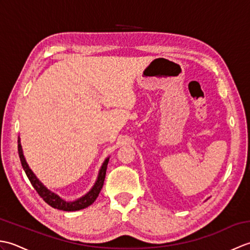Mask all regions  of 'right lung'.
I'll use <instances>...</instances> for the list:
<instances>
[{
    "label": "right lung",
    "instance_id": "1",
    "mask_svg": "<svg viewBox=\"0 0 250 250\" xmlns=\"http://www.w3.org/2000/svg\"><path fill=\"white\" fill-rule=\"evenodd\" d=\"M18 153H19V158L21 161V166H22L24 172L28 176L30 183L33 186L34 189L36 190V192L40 194V196L43 199L47 204L50 205L54 208L60 209V210H65V211H74V210H79L83 208H86L89 205H91L93 202L97 200V198L99 196V193L101 189L103 187L104 180H105V175H106V169H107V164H108V160L109 159L107 158L104 161L102 167L100 169L99 176H98V180L95 185L93 186V188L89 191V192L83 196V198L78 199L74 202H66L64 200H62L60 196H58L57 194H55L54 192H51L48 189H47L45 186L42 184L39 179L36 178L35 175L33 174V172L31 171V168L29 167L28 164L25 162V159L23 157L22 153V148H21V144H20V140L18 139Z\"/></svg>",
    "mask_w": 250,
    "mask_h": 250
}]
</instances>
